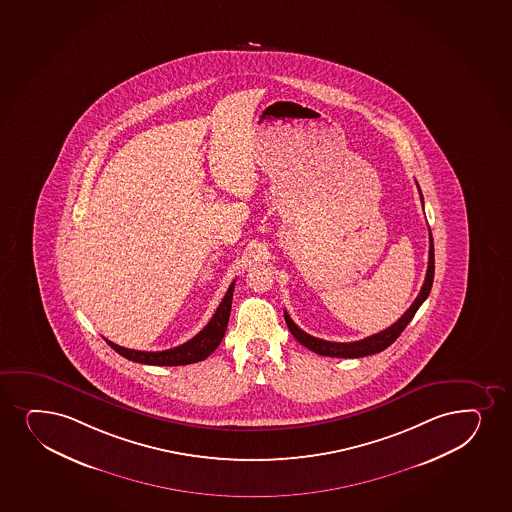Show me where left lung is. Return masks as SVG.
I'll return each mask as SVG.
<instances>
[{"label":"left lung","instance_id":"left-lung-1","mask_svg":"<svg viewBox=\"0 0 512 512\" xmlns=\"http://www.w3.org/2000/svg\"><path fill=\"white\" fill-rule=\"evenodd\" d=\"M420 199L423 202V197ZM433 274H435V255H433V238L430 233V250H428V269L427 276H425V283L421 286L420 295L416 296V300L413 301V305L404 312L403 317L394 322L391 327H387L384 331L377 332L373 336L365 337L355 343H332V341H324L319 337L310 336L305 331H301L300 327L291 320L288 312H284V320L288 324L289 331L295 336L298 343L303 344L305 348L310 349L313 353L322 356H332V358H361V356L375 355L384 351L385 348H389L397 337L401 336V332L406 329V325L411 322V319L415 317V313L418 312V308L421 307V303L427 300L430 295V289L433 284Z\"/></svg>","mask_w":512,"mask_h":512}]
</instances>
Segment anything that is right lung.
<instances>
[{
	"mask_svg": "<svg viewBox=\"0 0 512 512\" xmlns=\"http://www.w3.org/2000/svg\"><path fill=\"white\" fill-rule=\"evenodd\" d=\"M235 283L229 284L228 291L224 295L223 301L219 303L214 317L209 320V324L204 329L192 337L181 346L166 351H137V349L123 348L118 344L111 343L106 339V343L115 349L116 353L125 356L127 360L144 363V365H159V367H178V365H190L197 363L211 355L212 351L223 341L224 332L228 327L229 312H231V301H233V291Z\"/></svg>",
	"mask_w": 512,
	"mask_h": 512,
	"instance_id": "1",
	"label": "right lung"
}]
</instances>
